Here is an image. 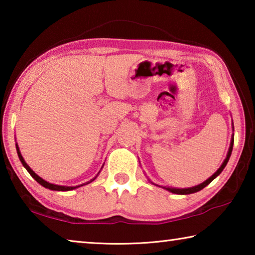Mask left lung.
<instances>
[{"label": "left lung", "instance_id": "obj_1", "mask_svg": "<svg viewBox=\"0 0 255 255\" xmlns=\"http://www.w3.org/2000/svg\"><path fill=\"white\" fill-rule=\"evenodd\" d=\"M233 144H234V138H233L232 141H231V146H230V149H228V153H227V156L225 158V161H224V163L222 164V166L219 167V169L215 172V173L210 176V178L208 180H206L205 182H202L201 184L199 185H196V187H192V188H188V189H174V188H165L166 190H169V191L173 192V193H176V195H190V193H195L197 191H200L201 189H204L206 185H208L211 181H213L216 176H218L219 174L222 173V171L225 169L226 164L228 162V159H230L231 157V154H232V150H233Z\"/></svg>", "mask_w": 255, "mask_h": 255}]
</instances>
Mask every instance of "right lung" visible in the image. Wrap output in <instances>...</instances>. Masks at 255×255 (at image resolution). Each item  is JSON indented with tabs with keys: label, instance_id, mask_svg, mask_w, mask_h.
Segmentation results:
<instances>
[{
	"label": "right lung",
	"instance_id": "obj_1",
	"mask_svg": "<svg viewBox=\"0 0 255 255\" xmlns=\"http://www.w3.org/2000/svg\"><path fill=\"white\" fill-rule=\"evenodd\" d=\"M16 146V152H18V156H19V158H20V161H21V163L23 164V166L25 167V169H27V171L29 172L30 173V175L32 176V178L37 181L38 183L39 184H41L42 187H45V188H47V189H50V190H55V191H70V190H73V189H75V188H77V187H64V185H56V184H51V183H49V182H47V181H45V180H42L40 176H38L36 173H34V172L30 169L29 167V165L27 163L24 162V159H23V157H22V155H21V153H20V150H19V147H18V145H15ZM96 179V178H94ZM94 179H92L91 181H89L88 183H90V182H92V181L94 180ZM86 183V184H88Z\"/></svg>",
	"mask_w": 255,
	"mask_h": 255
}]
</instances>
